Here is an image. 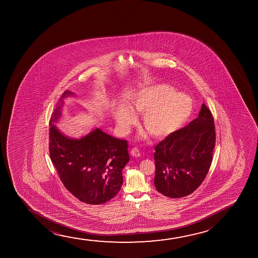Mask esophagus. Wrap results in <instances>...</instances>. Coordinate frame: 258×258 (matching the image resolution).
<instances>
[{
    "instance_id": "34e87169",
    "label": "esophagus",
    "mask_w": 258,
    "mask_h": 258,
    "mask_svg": "<svg viewBox=\"0 0 258 258\" xmlns=\"http://www.w3.org/2000/svg\"><path fill=\"white\" fill-rule=\"evenodd\" d=\"M131 155L133 156V157H140L141 156V153L139 152V150L138 148H132L131 151Z\"/></svg>"
}]
</instances>
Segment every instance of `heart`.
<instances>
[{
	"mask_svg": "<svg viewBox=\"0 0 258 258\" xmlns=\"http://www.w3.org/2000/svg\"><path fill=\"white\" fill-rule=\"evenodd\" d=\"M131 110L144 114L143 125L152 137L165 138L179 131L189 120L194 102L189 96L176 93L169 85H158L138 90L131 99ZM122 106L114 113V120L122 134L137 123V117Z\"/></svg>",
	"mask_w": 258,
	"mask_h": 258,
	"instance_id": "obj_1",
	"label": "heart"
}]
</instances>
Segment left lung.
Segmentation results:
<instances>
[{
	"mask_svg": "<svg viewBox=\"0 0 258 258\" xmlns=\"http://www.w3.org/2000/svg\"><path fill=\"white\" fill-rule=\"evenodd\" d=\"M215 142L212 112L203 104L197 119L156 145V189L171 198L193 193L208 173Z\"/></svg>",
	"mask_w": 258,
	"mask_h": 258,
	"instance_id": "8db88e82",
	"label": "left lung"
}]
</instances>
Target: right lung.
Masks as SVG:
<instances>
[{"mask_svg": "<svg viewBox=\"0 0 258 258\" xmlns=\"http://www.w3.org/2000/svg\"><path fill=\"white\" fill-rule=\"evenodd\" d=\"M73 94L64 92L50 119V157L71 194L85 204L101 205L120 190L122 169L130 160L127 143L99 127L80 139L62 134L54 122L61 115L63 99Z\"/></svg>", "mask_w": 258, "mask_h": 258, "instance_id": "add662e5", "label": "right lung"}]
</instances>
